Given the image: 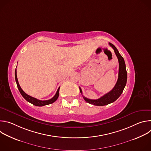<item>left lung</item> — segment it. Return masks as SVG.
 <instances>
[{
    "label": "left lung",
    "mask_w": 151,
    "mask_h": 151,
    "mask_svg": "<svg viewBox=\"0 0 151 151\" xmlns=\"http://www.w3.org/2000/svg\"><path fill=\"white\" fill-rule=\"evenodd\" d=\"M109 44L114 49V52L118 60V62H119L118 78L114 88L109 93H107V94L101 97L100 99L97 100H91L83 96L84 100L87 103L95 106H104V105L109 104L111 103L114 102L121 95L127 83V73L126 70V67H125L124 60L123 57L121 55V54L119 53L117 48L112 44H111V43H109ZM79 90H80L81 93L82 94V90L80 87H79Z\"/></svg>",
    "instance_id": "left-lung-1"
}]
</instances>
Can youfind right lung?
I'll use <instances>...</instances> for the list:
<instances>
[{
	"mask_svg": "<svg viewBox=\"0 0 151 151\" xmlns=\"http://www.w3.org/2000/svg\"><path fill=\"white\" fill-rule=\"evenodd\" d=\"M15 81L17 85V87L19 90V91L20 92L21 94L22 95V96L29 103L33 104V105L37 106H45V105H47V104H51L52 103H54V101H55L57 100V99L58 97L59 96V90H60V87L58 88V89L57 90V91L56 93V94H55V96L51 99L48 100H38L36 98H34L28 94H27L22 89H21V87L19 85L18 81V79H17V70L15 69Z\"/></svg>",
	"mask_w": 151,
	"mask_h": 151,
	"instance_id": "right-lung-1",
	"label": "right lung"
}]
</instances>
